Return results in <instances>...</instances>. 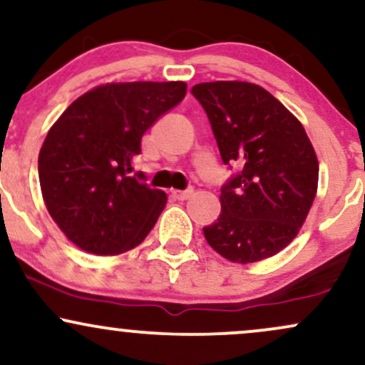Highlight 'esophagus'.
Returning a JSON list of instances; mask_svg holds the SVG:
<instances>
[{
	"label": "esophagus",
	"mask_w": 365,
	"mask_h": 365,
	"mask_svg": "<svg viewBox=\"0 0 365 365\" xmlns=\"http://www.w3.org/2000/svg\"><path fill=\"white\" fill-rule=\"evenodd\" d=\"M194 190L192 188H187V190H173V197L178 200H187L188 197H192Z\"/></svg>",
	"instance_id": "esophagus-1"
}]
</instances>
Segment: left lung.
<instances>
[{
	"label": "left lung",
	"mask_w": 365,
	"mask_h": 365,
	"mask_svg": "<svg viewBox=\"0 0 365 365\" xmlns=\"http://www.w3.org/2000/svg\"><path fill=\"white\" fill-rule=\"evenodd\" d=\"M225 165L242 171L221 188V215L202 228L225 259L257 262L283 250L302 228L319 180L316 150L299 120L261 86L240 81L192 87Z\"/></svg>",
	"instance_id": "obj_1"
}]
</instances>
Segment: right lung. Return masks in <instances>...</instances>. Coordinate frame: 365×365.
I'll return each mask as SVG.
<instances>
[{"label":"right lung","mask_w":365,"mask_h":365,"mask_svg":"<svg viewBox=\"0 0 365 365\" xmlns=\"http://www.w3.org/2000/svg\"><path fill=\"white\" fill-rule=\"evenodd\" d=\"M185 82H111L54 121L39 153L46 207L78 249L116 255L144 242L168 197L128 177L144 132L182 101Z\"/></svg>","instance_id":"1"}]
</instances>
